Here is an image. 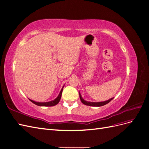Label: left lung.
Returning <instances> with one entry per match:
<instances>
[{"label": "left lung", "instance_id": "left-lung-1", "mask_svg": "<svg viewBox=\"0 0 149 149\" xmlns=\"http://www.w3.org/2000/svg\"><path fill=\"white\" fill-rule=\"evenodd\" d=\"M79 97H80V100L85 105H87V106H102L104 105H106L107 104V103H109L111 101H112L113 100V98H111L110 100L106 101H103V102H88V101H84L83 99L82 98L81 96V94H79Z\"/></svg>", "mask_w": 149, "mask_h": 149}]
</instances>
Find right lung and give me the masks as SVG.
<instances>
[{
  "label": "right lung",
  "instance_id": "right-lung-1",
  "mask_svg": "<svg viewBox=\"0 0 149 149\" xmlns=\"http://www.w3.org/2000/svg\"><path fill=\"white\" fill-rule=\"evenodd\" d=\"M63 88L61 89V91H60V93L59 94V95H58V96L55 99V100H54L53 101H49V102H35V101H34L33 100H30V101L31 102H32L33 104H35L37 105V106H55L60 101V99H61V97L62 91H63Z\"/></svg>",
  "mask_w": 149,
  "mask_h": 149
}]
</instances>
